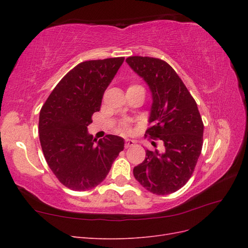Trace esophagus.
Listing matches in <instances>:
<instances>
[{
    "instance_id": "obj_1",
    "label": "esophagus",
    "mask_w": 248,
    "mask_h": 248,
    "mask_svg": "<svg viewBox=\"0 0 248 248\" xmlns=\"http://www.w3.org/2000/svg\"><path fill=\"white\" fill-rule=\"evenodd\" d=\"M134 144H136V141H134L133 140H125V148H129V147H132Z\"/></svg>"
}]
</instances>
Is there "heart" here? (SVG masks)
<instances>
[{
  "instance_id": "b5f03b06",
  "label": "heart",
  "mask_w": 248,
  "mask_h": 248,
  "mask_svg": "<svg viewBox=\"0 0 248 248\" xmlns=\"http://www.w3.org/2000/svg\"><path fill=\"white\" fill-rule=\"evenodd\" d=\"M137 87H140V86H130L129 88H137ZM128 88V89H129ZM129 130H130V127H129V125H128V123H123L122 125H121V127H120V131L121 132H129Z\"/></svg>"
}]
</instances>
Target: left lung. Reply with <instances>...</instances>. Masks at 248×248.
<instances>
[{
    "instance_id": "left-lung-1",
    "label": "left lung",
    "mask_w": 248,
    "mask_h": 248,
    "mask_svg": "<svg viewBox=\"0 0 248 248\" xmlns=\"http://www.w3.org/2000/svg\"><path fill=\"white\" fill-rule=\"evenodd\" d=\"M126 62L152 94L151 127L145 136L163 144L162 152L147 150L145 160L133 169L134 178L150 192L172 193L190 179L202 152L204 124L197 102L167 62L139 56Z\"/></svg>"
}]
</instances>
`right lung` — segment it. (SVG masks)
<instances>
[{
    "label": "right lung",
    "instance_id": "add662e5",
    "mask_svg": "<svg viewBox=\"0 0 248 248\" xmlns=\"http://www.w3.org/2000/svg\"><path fill=\"white\" fill-rule=\"evenodd\" d=\"M124 58L92 60L77 65L60 80L39 115V140L49 169L69 189L85 191L100 184L124 140L108 134L98 141L88 133L94 112Z\"/></svg>",
    "mask_w": 248,
    "mask_h": 248
}]
</instances>
